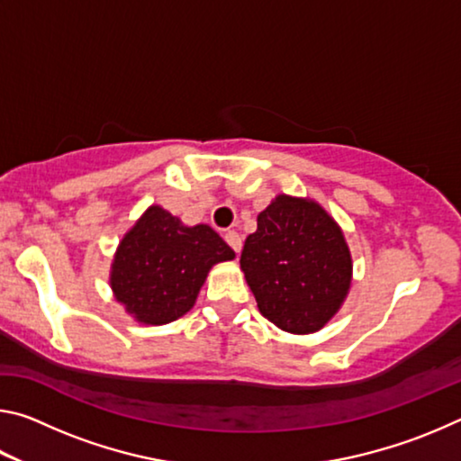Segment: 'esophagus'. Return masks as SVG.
<instances>
[{
    "label": "esophagus",
    "mask_w": 461,
    "mask_h": 461,
    "mask_svg": "<svg viewBox=\"0 0 461 461\" xmlns=\"http://www.w3.org/2000/svg\"><path fill=\"white\" fill-rule=\"evenodd\" d=\"M225 241L231 246V249L236 254L241 252V236L238 231H225Z\"/></svg>",
    "instance_id": "1"
}]
</instances>
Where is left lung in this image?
I'll return each instance as SVG.
<instances>
[{
	"label": "left lung",
	"instance_id": "left-lung-1",
	"mask_svg": "<svg viewBox=\"0 0 461 461\" xmlns=\"http://www.w3.org/2000/svg\"><path fill=\"white\" fill-rule=\"evenodd\" d=\"M240 268L268 321L309 335L341 309L354 262L339 223L317 201L280 193L246 238Z\"/></svg>",
	"mask_w": 461,
	"mask_h": 461
}]
</instances>
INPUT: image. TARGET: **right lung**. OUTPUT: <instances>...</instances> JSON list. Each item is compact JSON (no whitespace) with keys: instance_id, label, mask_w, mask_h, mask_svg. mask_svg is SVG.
Here are the masks:
<instances>
[{"instance_id":"right-lung-1","label":"right lung","mask_w":461,"mask_h":461,"mask_svg":"<svg viewBox=\"0 0 461 461\" xmlns=\"http://www.w3.org/2000/svg\"><path fill=\"white\" fill-rule=\"evenodd\" d=\"M236 252L207 223L185 225L150 205L115 248L109 286L113 299L142 325H165L189 313L215 264Z\"/></svg>"}]
</instances>
